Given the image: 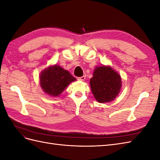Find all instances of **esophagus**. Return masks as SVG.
Returning <instances> with one entry per match:
<instances>
[{"mask_svg": "<svg viewBox=\"0 0 160 160\" xmlns=\"http://www.w3.org/2000/svg\"><path fill=\"white\" fill-rule=\"evenodd\" d=\"M85 75H83V76H82V77H77V79L78 80H81V81H84L85 79Z\"/></svg>", "mask_w": 160, "mask_h": 160, "instance_id": "34e87169", "label": "esophagus"}]
</instances>
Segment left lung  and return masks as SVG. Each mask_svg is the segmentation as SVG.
Masks as SVG:
<instances>
[{"label": "left lung", "instance_id": "left-lung-1", "mask_svg": "<svg viewBox=\"0 0 160 160\" xmlns=\"http://www.w3.org/2000/svg\"><path fill=\"white\" fill-rule=\"evenodd\" d=\"M91 91L99 103L113 100L122 88L120 75L110 67H96L90 80Z\"/></svg>", "mask_w": 160, "mask_h": 160}]
</instances>
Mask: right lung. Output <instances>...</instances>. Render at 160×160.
I'll return each mask as SVG.
<instances>
[{
  "label": "right lung",
  "mask_w": 160,
  "mask_h": 160,
  "mask_svg": "<svg viewBox=\"0 0 160 160\" xmlns=\"http://www.w3.org/2000/svg\"><path fill=\"white\" fill-rule=\"evenodd\" d=\"M75 80V77L69 71L56 65L43 71L40 76V84L43 91L55 97L60 95Z\"/></svg>",
  "instance_id": "1"
}]
</instances>
